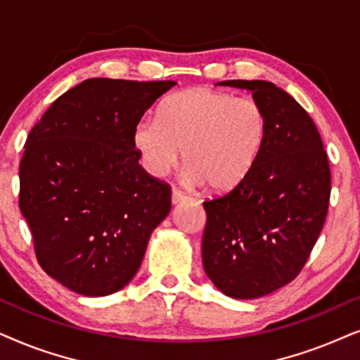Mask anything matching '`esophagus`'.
<instances>
[{"mask_svg": "<svg viewBox=\"0 0 360 360\" xmlns=\"http://www.w3.org/2000/svg\"><path fill=\"white\" fill-rule=\"evenodd\" d=\"M189 198L188 195H186L184 193H181L179 189H172V193H171V202L172 204H181V202H184V200H188Z\"/></svg>", "mask_w": 360, "mask_h": 360, "instance_id": "obj_1", "label": "esophagus"}]
</instances>
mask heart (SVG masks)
Masks as SVG:
<instances>
[{"mask_svg": "<svg viewBox=\"0 0 360 360\" xmlns=\"http://www.w3.org/2000/svg\"><path fill=\"white\" fill-rule=\"evenodd\" d=\"M266 131V113L257 100L195 87L166 98L158 117L141 118L133 145L151 176H165L184 150L189 183L230 191L255 166Z\"/></svg>", "mask_w": 360, "mask_h": 360, "instance_id": "obj_1", "label": "heart"}]
</instances>
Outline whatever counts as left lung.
Wrapping results in <instances>:
<instances>
[{
	"instance_id": "1",
	"label": "left lung",
	"mask_w": 360,
	"mask_h": 360,
	"mask_svg": "<svg viewBox=\"0 0 360 360\" xmlns=\"http://www.w3.org/2000/svg\"><path fill=\"white\" fill-rule=\"evenodd\" d=\"M250 90L268 131L255 166L240 184L205 200V275L224 295L253 300L288 285L308 260L330 195L323 140L308 112L266 80H225Z\"/></svg>"
}]
</instances>
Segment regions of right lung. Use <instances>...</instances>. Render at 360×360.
<instances>
[{
	"label": "right lung",
	"instance_id": "add662e5",
	"mask_svg": "<svg viewBox=\"0 0 360 360\" xmlns=\"http://www.w3.org/2000/svg\"><path fill=\"white\" fill-rule=\"evenodd\" d=\"M174 80L89 79L34 124L19 165V209L39 265L75 293L107 296L131 281L171 188L140 166L133 128Z\"/></svg>",
	"mask_w": 360,
	"mask_h": 360
}]
</instances>
